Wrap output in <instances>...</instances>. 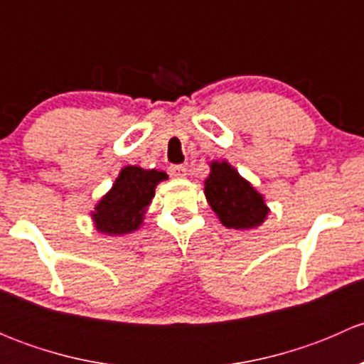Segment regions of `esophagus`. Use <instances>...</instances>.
Returning a JSON list of instances; mask_svg holds the SVG:
<instances>
[{
  "mask_svg": "<svg viewBox=\"0 0 364 364\" xmlns=\"http://www.w3.org/2000/svg\"><path fill=\"white\" fill-rule=\"evenodd\" d=\"M168 174H171L172 178L178 179L186 178V167L185 165H171V167H168Z\"/></svg>",
  "mask_w": 364,
  "mask_h": 364,
  "instance_id": "34e87169",
  "label": "esophagus"
}]
</instances>
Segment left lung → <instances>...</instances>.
Wrapping results in <instances>:
<instances>
[{"label":"left lung","mask_w":364,"mask_h":364,"mask_svg":"<svg viewBox=\"0 0 364 364\" xmlns=\"http://www.w3.org/2000/svg\"><path fill=\"white\" fill-rule=\"evenodd\" d=\"M211 172L204 181L208 204L227 229H255L267 218L264 197L241 178L229 161H211Z\"/></svg>","instance_id":"1"}]
</instances>
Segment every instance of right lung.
<instances>
[{"mask_svg": "<svg viewBox=\"0 0 364 364\" xmlns=\"http://www.w3.org/2000/svg\"><path fill=\"white\" fill-rule=\"evenodd\" d=\"M164 179H167V174L155 168L148 171L137 165L121 168L112 188L98 200L95 211H91L98 232L121 236L137 230L155 197L156 185Z\"/></svg>", "mask_w": 364, "mask_h": 364, "instance_id": "obj_1", "label": "right lung"}]
</instances>
